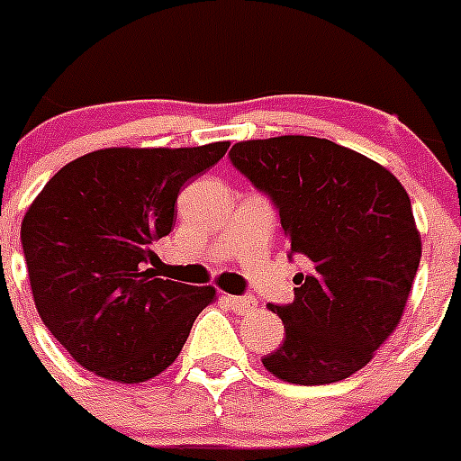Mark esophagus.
I'll return each mask as SVG.
<instances>
[{"label":"esophagus","mask_w":461,"mask_h":461,"mask_svg":"<svg viewBox=\"0 0 461 461\" xmlns=\"http://www.w3.org/2000/svg\"><path fill=\"white\" fill-rule=\"evenodd\" d=\"M226 303L240 315L251 313L253 308H256V299H253L251 294H242V297H226Z\"/></svg>","instance_id":"1"}]
</instances>
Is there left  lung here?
<instances>
[{
    "label": "left lung",
    "instance_id": "obj_1",
    "mask_svg": "<svg viewBox=\"0 0 461 461\" xmlns=\"http://www.w3.org/2000/svg\"><path fill=\"white\" fill-rule=\"evenodd\" d=\"M230 164L276 208L293 256L294 302L269 303L285 327L263 366L318 386L361 370L402 318L420 263L411 201L393 173L318 137L240 141Z\"/></svg>",
    "mask_w": 461,
    "mask_h": 461
}]
</instances>
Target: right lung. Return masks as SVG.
<instances>
[{"label":"right lung","mask_w":461,"mask_h":461,"mask_svg":"<svg viewBox=\"0 0 461 461\" xmlns=\"http://www.w3.org/2000/svg\"><path fill=\"white\" fill-rule=\"evenodd\" d=\"M198 148H104L54 173L20 230L38 315L91 373L123 384L167 370L214 288L143 269L171 233L185 183L226 155Z\"/></svg>","instance_id":"add662e5"}]
</instances>
